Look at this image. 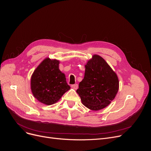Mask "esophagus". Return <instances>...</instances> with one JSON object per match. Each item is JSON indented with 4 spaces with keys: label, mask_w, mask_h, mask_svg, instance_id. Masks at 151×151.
<instances>
[{
    "label": "esophagus",
    "mask_w": 151,
    "mask_h": 151,
    "mask_svg": "<svg viewBox=\"0 0 151 151\" xmlns=\"http://www.w3.org/2000/svg\"><path fill=\"white\" fill-rule=\"evenodd\" d=\"M72 88H73V89L75 90H77L78 88V84H73V85H71Z\"/></svg>",
    "instance_id": "1"
}]
</instances>
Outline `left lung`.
<instances>
[{
  "instance_id": "1",
  "label": "left lung",
  "mask_w": 151,
  "mask_h": 151,
  "mask_svg": "<svg viewBox=\"0 0 151 151\" xmlns=\"http://www.w3.org/2000/svg\"><path fill=\"white\" fill-rule=\"evenodd\" d=\"M85 67L84 78L76 92L87 108L93 111L102 109L115 99L119 89L118 78L98 55H94Z\"/></svg>"
}]
</instances>
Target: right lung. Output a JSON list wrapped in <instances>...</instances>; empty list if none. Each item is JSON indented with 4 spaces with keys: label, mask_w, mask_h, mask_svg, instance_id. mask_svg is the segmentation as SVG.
<instances>
[{
    "label": "right lung",
    "mask_w": 151,
    "mask_h": 151,
    "mask_svg": "<svg viewBox=\"0 0 151 151\" xmlns=\"http://www.w3.org/2000/svg\"><path fill=\"white\" fill-rule=\"evenodd\" d=\"M60 61L47 58L35 69L31 77V90L40 102L51 105L57 102L70 90L65 75L59 69Z\"/></svg>",
    "instance_id": "1"
}]
</instances>
